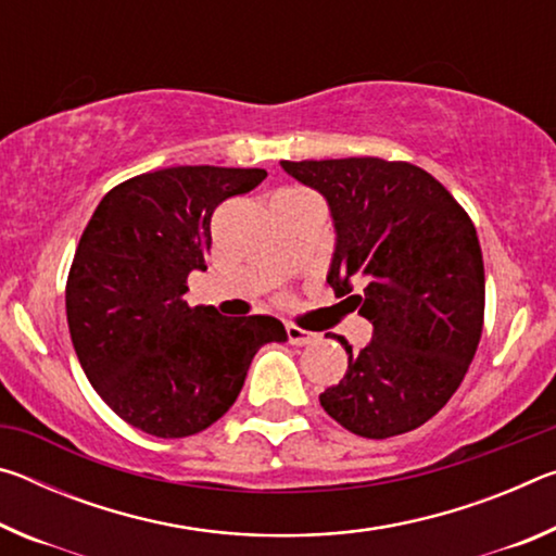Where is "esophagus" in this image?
I'll list each match as a JSON object with an SVG mask.
<instances>
[{"instance_id":"esophagus-1","label":"esophagus","mask_w":556,"mask_h":556,"mask_svg":"<svg viewBox=\"0 0 556 556\" xmlns=\"http://www.w3.org/2000/svg\"><path fill=\"white\" fill-rule=\"evenodd\" d=\"M287 338H289L291 345H308V343L316 341V333L304 331V328L289 324V326H287Z\"/></svg>"}]
</instances>
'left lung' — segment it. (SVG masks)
Masks as SVG:
<instances>
[{
	"instance_id": "8db88e82",
	"label": "left lung",
	"mask_w": 556,
	"mask_h": 556,
	"mask_svg": "<svg viewBox=\"0 0 556 556\" xmlns=\"http://www.w3.org/2000/svg\"><path fill=\"white\" fill-rule=\"evenodd\" d=\"M328 203L336 250L326 281L372 324L343 380L318 394L365 439L429 421L458 390L483 331L485 275L473 223L425 168L378 156L281 162ZM361 283V295L352 287Z\"/></svg>"
}]
</instances>
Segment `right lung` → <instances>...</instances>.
Here are the masks:
<instances>
[{"instance_id":"obj_1","label":"right lung","mask_w":556,"mask_h":556,"mask_svg":"<svg viewBox=\"0 0 556 556\" xmlns=\"http://www.w3.org/2000/svg\"><path fill=\"white\" fill-rule=\"evenodd\" d=\"M265 168L172 166L119 184L75 250L65 314L75 355L108 407L159 439L199 434L232 407L252 357L285 343L275 316L188 306L205 269L213 211L265 181Z\"/></svg>"}]
</instances>
